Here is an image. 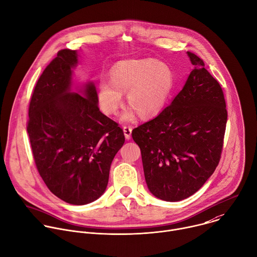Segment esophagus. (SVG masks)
Returning a JSON list of instances; mask_svg holds the SVG:
<instances>
[{"mask_svg":"<svg viewBox=\"0 0 257 257\" xmlns=\"http://www.w3.org/2000/svg\"><path fill=\"white\" fill-rule=\"evenodd\" d=\"M132 131H133V127L130 126V125H124L123 126V134H124V137H125V140H131V136H132Z\"/></svg>","mask_w":257,"mask_h":257,"instance_id":"1","label":"esophagus"}]
</instances>
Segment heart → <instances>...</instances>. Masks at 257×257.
<instances>
[{"mask_svg": "<svg viewBox=\"0 0 257 257\" xmlns=\"http://www.w3.org/2000/svg\"><path fill=\"white\" fill-rule=\"evenodd\" d=\"M173 85L174 75L166 62L150 58L123 60L112 67L109 80H99L97 101L105 114H115L122 103V93L127 91L131 108L121 114V119L132 120L135 112L141 118H149L163 108Z\"/></svg>", "mask_w": 257, "mask_h": 257, "instance_id": "b5f03b06", "label": "heart"}]
</instances>
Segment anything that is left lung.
Instances as JSON below:
<instances>
[{"instance_id":"8db88e82","label":"left lung","mask_w":257,"mask_h":257,"mask_svg":"<svg viewBox=\"0 0 257 257\" xmlns=\"http://www.w3.org/2000/svg\"><path fill=\"white\" fill-rule=\"evenodd\" d=\"M183 89L158 116L133 130L145 179L157 198L177 202L196 193L219 164L227 122L223 90L201 58Z\"/></svg>"}]
</instances>
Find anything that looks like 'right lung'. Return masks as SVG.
I'll return each instance as SVG.
<instances>
[{
	"label": "right lung",
	"mask_w": 257,
	"mask_h": 257,
	"mask_svg": "<svg viewBox=\"0 0 257 257\" xmlns=\"http://www.w3.org/2000/svg\"><path fill=\"white\" fill-rule=\"evenodd\" d=\"M77 63V51L63 49L45 68L30 100L27 132L48 189L66 203L85 205L104 193L124 135L99 110L93 82L72 90Z\"/></svg>",
	"instance_id": "add662e5"
}]
</instances>
